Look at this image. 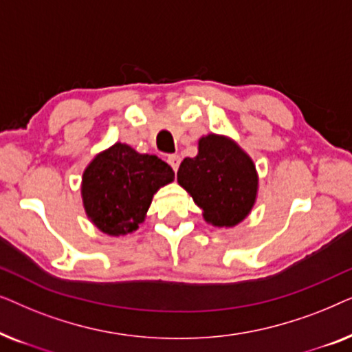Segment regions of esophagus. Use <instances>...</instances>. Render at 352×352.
I'll return each instance as SVG.
<instances>
[{
    "mask_svg": "<svg viewBox=\"0 0 352 352\" xmlns=\"http://www.w3.org/2000/svg\"><path fill=\"white\" fill-rule=\"evenodd\" d=\"M168 163H170V166L173 168V171H177V168H179V163H181V157L179 155H168Z\"/></svg>",
    "mask_w": 352,
    "mask_h": 352,
    "instance_id": "obj_1",
    "label": "esophagus"
}]
</instances>
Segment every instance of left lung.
Returning <instances> with one entry per match:
<instances>
[{
	"instance_id": "8db88e82",
	"label": "left lung",
	"mask_w": 352,
	"mask_h": 352,
	"mask_svg": "<svg viewBox=\"0 0 352 352\" xmlns=\"http://www.w3.org/2000/svg\"><path fill=\"white\" fill-rule=\"evenodd\" d=\"M177 182L204 210L205 219L219 228L239 224L256 199L252 158L230 139L216 134L200 139L199 155L184 158Z\"/></svg>"
}]
</instances>
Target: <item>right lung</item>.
Here are the masks:
<instances>
[{"label":"right lung","instance_id":"obj_1","mask_svg":"<svg viewBox=\"0 0 352 352\" xmlns=\"http://www.w3.org/2000/svg\"><path fill=\"white\" fill-rule=\"evenodd\" d=\"M173 179L175 173L162 158L117 142L85 170V210L102 232L129 234L144 221L153 194Z\"/></svg>","mask_w":352,"mask_h":352}]
</instances>
